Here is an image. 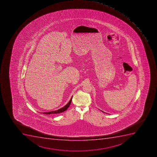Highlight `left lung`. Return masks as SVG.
<instances>
[{"instance_id": "obj_1", "label": "left lung", "mask_w": 157, "mask_h": 157, "mask_svg": "<svg viewBox=\"0 0 157 157\" xmlns=\"http://www.w3.org/2000/svg\"><path fill=\"white\" fill-rule=\"evenodd\" d=\"M101 112H102V110H101ZM103 112V113H105V112Z\"/></svg>"}]
</instances>
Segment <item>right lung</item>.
Segmentation results:
<instances>
[{"label": "right lung", "instance_id": "obj_1", "mask_svg": "<svg viewBox=\"0 0 157 157\" xmlns=\"http://www.w3.org/2000/svg\"><path fill=\"white\" fill-rule=\"evenodd\" d=\"M72 97H73V96H72L71 98V100L68 101V103H67L66 105H64V106H63V108H60V109H57V110L52 111V112H44V113H43L47 114V115H49V114H56V113H63V112L66 111V110L68 109V107L70 106V105H71V100H72Z\"/></svg>", "mask_w": 157, "mask_h": 157}]
</instances>
